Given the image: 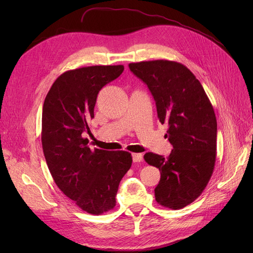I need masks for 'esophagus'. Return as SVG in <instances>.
Returning a JSON list of instances; mask_svg holds the SVG:
<instances>
[{
	"mask_svg": "<svg viewBox=\"0 0 253 253\" xmlns=\"http://www.w3.org/2000/svg\"><path fill=\"white\" fill-rule=\"evenodd\" d=\"M132 158L134 163H140L142 162V154H140V153H134V154H132Z\"/></svg>",
	"mask_w": 253,
	"mask_h": 253,
	"instance_id": "1",
	"label": "esophagus"
}]
</instances>
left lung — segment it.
<instances>
[{"label": "left lung", "mask_w": 253, "mask_h": 253, "mask_svg": "<svg viewBox=\"0 0 253 253\" xmlns=\"http://www.w3.org/2000/svg\"><path fill=\"white\" fill-rule=\"evenodd\" d=\"M147 84L154 98L160 124L169 126L173 145L168 157L145 153L158 168L155 200L170 209H181L200 196L211 178L216 159L217 124L213 106L201 82L181 63L168 60L128 64Z\"/></svg>", "instance_id": "1"}]
</instances>
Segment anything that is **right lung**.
Here are the masks:
<instances>
[{
    "label": "right lung",
    "instance_id": "obj_1",
    "mask_svg": "<svg viewBox=\"0 0 253 253\" xmlns=\"http://www.w3.org/2000/svg\"><path fill=\"white\" fill-rule=\"evenodd\" d=\"M124 65H95L63 73L53 82L42 111V148L58 188L79 208L99 215L116 206L131 153L90 150L82 134L94 118L97 96L117 79Z\"/></svg>",
    "mask_w": 253,
    "mask_h": 253
}]
</instances>
